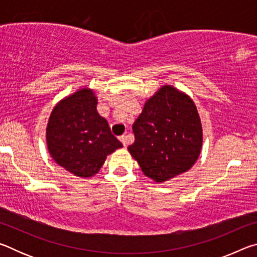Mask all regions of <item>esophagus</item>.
Segmentation results:
<instances>
[{"label": "esophagus", "mask_w": 257, "mask_h": 257, "mask_svg": "<svg viewBox=\"0 0 257 257\" xmlns=\"http://www.w3.org/2000/svg\"><path fill=\"white\" fill-rule=\"evenodd\" d=\"M119 139H120V142L123 144V146L127 147V145H128V138H127V136H121Z\"/></svg>", "instance_id": "esophagus-1"}]
</instances>
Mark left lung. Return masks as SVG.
I'll return each instance as SVG.
<instances>
[{
	"label": "left lung",
	"mask_w": 257,
	"mask_h": 257,
	"mask_svg": "<svg viewBox=\"0 0 257 257\" xmlns=\"http://www.w3.org/2000/svg\"><path fill=\"white\" fill-rule=\"evenodd\" d=\"M133 132L135 142L128 151L144 175L156 182L188 171L201 153L203 130L196 105L170 85L147 99Z\"/></svg>",
	"instance_id": "1"
}]
</instances>
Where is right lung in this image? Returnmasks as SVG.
<instances>
[{"instance_id": "1", "label": "right lung", "mask_w": 257, "mask_h": 257, "mask_svg": "<svg viewBox=\"0 0 257 257\" xmlns=\"http://www.w3.org/2000/svg\"><path fill=\"white\" fill-rule=\"evenodd\" d=\"M96 105L93 90L81 88L56 104L47 123L51 156L60 167L80 178L96 175L106 156L122 147Z\"/></svg>"}]
</instances>
